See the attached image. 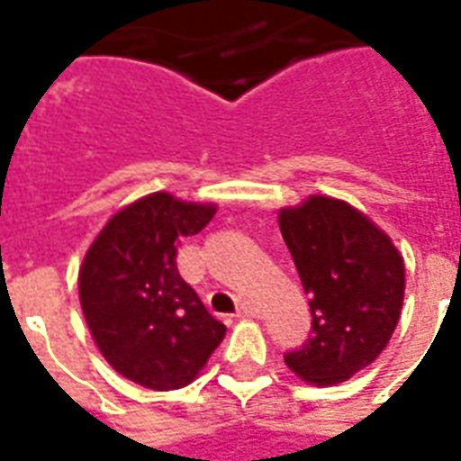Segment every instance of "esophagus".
<instances>
[{
  "mask_svg": "<svg viewBox=\"0 0 461 461\" xmlns=\"http://www.w3.org/2000/svg\"><path fill=\"white\" fill-rule=\"evenodd\" d=\"M237 319H259V309L251 306V303H244V306H240V311H237Z\"/></svg>",
  "mask_w": 461,
  "mask_h": 461,
  "instance_id": "34e87169",
  "label": "esophagus"
}]
</instances>
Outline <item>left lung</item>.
I'll use <instances>...</instances> for the list:
<instances>
[{"label":"left lung","instance_id":"1","mask_svg":"<svg viewBox=\"0 0 461 461\" xmlns=\"http://www.w3.org/2000/svg\"><path fill=\"white\" fill-rule=\"evenodd\" d=\"M279 227L311 306V339L284 360L309 385H339L393 339L405 259L367 214L326 194L281 207Z\"/></svg>","mask_w":461,"mask_h":461}]
</instances>
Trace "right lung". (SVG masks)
Returning a JSON list of instances; mask_svg holds the SVG:
<instances>
[{
  "label": "right lung",
  "instance_id": "1",
  "mask_svg": "<svg viewBox=\"0 0 461 461\" xmlns=\"http://www.w3.org/2000/svg\"><path fill=\"white\" fill-rule=\"evenodd\" d=\"M214 202L150 192L125 204L91 241L78 269V299L101 356L150 390L190 385L224 339L175 264L185 237L202 231Z\"/></svg>",
  "mask_w": 461,
  "mask_h": 461
}]
</instances>
